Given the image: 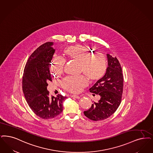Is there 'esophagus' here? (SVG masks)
I'll return each mask as SVG.
<instances>
[{"label":"esophagus","instance_id":"esophagus-1","mask_svg":"<svg viewBox=\"0 0 153 153\" xmlns=\"http://www.w3.org/2000/svg\"><path fill=\"white\" fill-rule=\"evenodd\" d=\"M72 97L76 98V99H79V98H80V96H78V95H73V96H72Z\"/></svg>","mask_w":153,"mask_h":153}]
</instances>
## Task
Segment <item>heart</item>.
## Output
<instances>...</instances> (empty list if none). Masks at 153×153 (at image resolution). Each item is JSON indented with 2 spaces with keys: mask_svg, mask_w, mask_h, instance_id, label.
Masks as SVG:
<instances>
[{
  "mask_svg": "<svg viewBox=\"0 0 153 153\" xmlns=\"http://www.w3.org/2000/svg\"><path fill=\"white\" fill-rule=\"evenodd\" d=\"M91 49L85 46L75 45L65 48L62 55L66 59L79 62V70L92 82L101 79L107 70V60L102 53H91ZM64 62L60 58L55 57L51 64V71L55 75L62 72ZM87 84V81L83 76L79 77H68L61 82L62 87L69 92L77 93Z\"/></svg>",
  "mask_w": 153,
  "mask_h": 153,
  "instance_id": "1",
  "label": "heart"
}]
</instances>
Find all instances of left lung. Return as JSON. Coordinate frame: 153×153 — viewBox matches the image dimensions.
<instances>
[{
	"label": "left lung",
	"instance_id": "1",
	"mask_svg": "<svg viewBox=\"0 0 153 153\" xmlns=\"http://www.w3.org/2000/svg\"><path fill=\"white\" fill-rule=\"evenodd\" d=\"M108 68L104 77L89 89L93 96L100 97L98 102L84 111L89 119L97 121L111 116L120 106L123 92V75L121 65L116 57L107 54Z\"/></svg>",
	"mask_w": 153,
	"mask_h": 153
}]
</instances>
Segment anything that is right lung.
I'll return each instance as SVG.
<instances>
[{
    "label": "right lung",
    "instance_id": "right-lung-1",
    "mask_svg": "<svg viewBox=\"0 0 153 153\" xmlns=\"http://www.w3.org/2000/svg\"><path fill=\"white\" fill-rule=\"evenodd\" d=\"M53 42L44 43L30 56L24 70L22 81L25 98L31 110L37 116L51 119L62 111V102L67 98L61 94L49 95L48 82L52 81L50 62L55 49Z\"/></svg>",
    "mask_w": 153,
    "mask_h": 153
}]
</instances>
